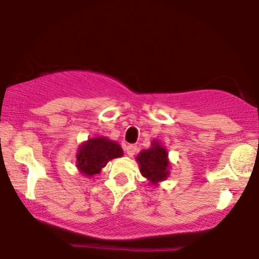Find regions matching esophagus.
<instances>
[{
  "mask_svg": "<svg viewBox=\"0 0 259 259\" xmlns=\"http://www.w3.org/2000/svg\"><path fill=\"white\" fill-rule=\"evenodd\" d=\"M125 151L129 156H134L136 153V151H138V146L136 145H127L125 147Z\"/></svg>",
  "mask_w": 259,
  "mask_h": 259,
  "instance_id": "1",
  "label": "esophagus"
}]
</instances>
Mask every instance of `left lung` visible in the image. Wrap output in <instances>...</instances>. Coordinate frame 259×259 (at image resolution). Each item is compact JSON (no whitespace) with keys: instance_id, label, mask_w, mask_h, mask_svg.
<instances>
[{"instance_id":"8db88e82","label":"left lung","mask_w":259,"mask_h":259,"mask_svg":"<svg viewBox=\"0 0 259 259\" xmlns=\"http://www.w3.org/2000/svg\"><path fill=\"white\" fill-rule=\"evenodd\" d=\"M136 160L140 164V171L151 183H158L169 175L168 153L157 141L152 142V147L150 150L141 151L136 157Z\"/></svg>"}]
</instances>
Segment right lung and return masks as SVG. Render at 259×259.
Here are the masks:
<instances>
[{
	"instance_id": "right-lung-1",
	"label": "right lung",
	"mask_w": 259,
	"mask_h": 259,
	"mask_svg": "<svg viewBox=\"0 0 259 259\" xmlns=\"http://www.w3.org/2000/svg\"><path fill=\"white\" fill-rule=\"evenodd\" d=\"M123 154V150L117 142L109 141L105 138L90 139L81 145L76 156V165L89 177L100 173L109 160Z\"/></svg>"
}]
</instances>
